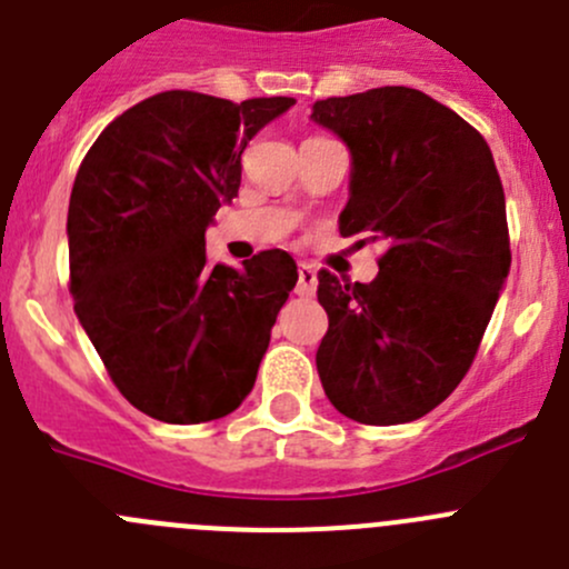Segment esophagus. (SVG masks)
I'll return each instance as SVG.
<instances>
[{
    "instance_id": "34e87169",
    "label": "esophagus",
    "mask_w": 569,
    "mask_h": 569,
    "mask_svg": "<svg viewBox=\"0 0 569 569\" xmlns=\"http://www.w3.org/2000/svg\"><path fill=\"white\" fill-rule=\"evenodd\" d=\"M316 288H318V270L312 268V264L301 262L299 264V284H296V293L305 296V299H310V296H316Z\"/></svg>"
}]
</instances>
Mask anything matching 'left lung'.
<instances>
[{
	"label": "left lung",
	"mask_w": 569,
	"mask_h": 569,
	"mask_svg": "<svg viewBox=\"0 0 569 569\" xmlns=\"http://www.w3.org/2000/svg\"><path fill=\"white\" fill-rule=\"evenodd\" d=\"M310 119L351 156L340 234L386 248L369 284L318 273V377L360 425L416 421L463 380L506 288L495 159L467 119L408 86L318 100Z\"/></svg>",
	"instance_id": "left-lung-1"
}]
</instances>
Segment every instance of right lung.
<instances>
[{
    "label": "right lung",
    "mask_w": 569,
    "mask_h": 569,
    "mask_svg": "<svg viewBox=\"0 0 569 569\" xmlns=\"http://www.w3.org/2000/svg\"><path fill=\"white\" fill-rule=\"evenodd\" d=\"M293 106L164 91L113 119L80 164L67 218L74 316L150 419H223L251 393L299 268L279 248L209 264L203 234L240 189L246 144Z\"/></svg>",
    "instance_id": "add662e5"
}]
</instances>
